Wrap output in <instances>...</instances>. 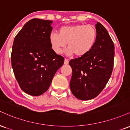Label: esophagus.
I'll return each mask as SVG.
<instances>
[{"label": "esophagus", "instance_id": "esophagus-1", "mask_svg": "<svg viewBox=\"0 0 130 130\" xmlns=\"http://www.w3.org/2000/svg\"><path fill=\"white\" fill-rule=\"evenodd\" d=\"M68 63H69V60H68V59H65V60H64V64H65V65H68Z\"/></svg>", "mask_w": 130, "mask_h": 130}]
</instances>
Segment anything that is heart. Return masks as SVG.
<instances>
[{
  "mask_svg": "<svg viewBox=\"0 0 130 130\" xmlns=\"http://www.w3.org/2000/svg\"><path fill=\"white\" fill-rule=\"evenodd\" d=\"M96 30L90 25L74 24L61 27L59 34L51 32L49 37L51 48L56 54L63 53L67 43V54L76 57L87 54L93 48L96 39Z\"/></svg>",
  "mask_w": 130,
  "mask_h": 130,
  "instance_id": "heart-1",
  "label": "heart"
}]
</instances>
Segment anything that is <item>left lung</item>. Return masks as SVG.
Returning a JSON list of instances; mask_svg holds the SVG:
<instances>
[{"mask_svg":"<svg viewBox=\"0 0 130 130\" xmlns=\"http://www.w3.org/2000/svg\"><path fill=\"white\" fill-rule=\"evenodd\" d=\"M96 39L93 48L86 56L71 59L70 87L79 100H89L97 96L108 83L114 67V44L105 27L95 24Z\"/></svg>","mask_w":130,"mask_h":130,"instance_id":"8db88e82","label":"left lung"}]
</instances>
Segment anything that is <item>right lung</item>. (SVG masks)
I'll use <instances>...</instances> for the list:
<instances>
[{
	"instance_id": "add662e5",
	"label": "right lung",
	"mask_w": 130,
	"mask_h": 130,
	"mask_svg": "<svg viewBox=\"0 0 130 130\" xmlns=\"http://www.w3.org/2000/svg\"><path fill=\"white\" fill-rule=\"evenodd\" d=\"M52 21L34 18L23 26L14 38L11 65L18 83L25 93L39 96L47 90L64 58L51 46Z\"/></svg>"
}]
</instances>
